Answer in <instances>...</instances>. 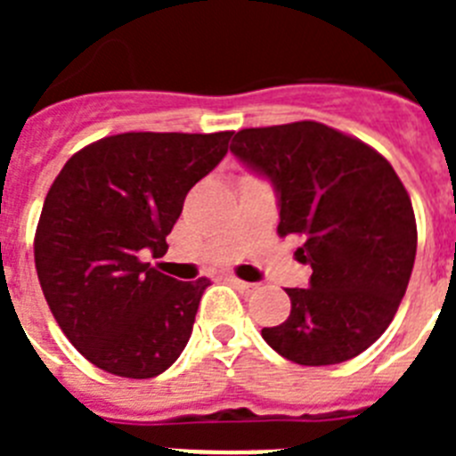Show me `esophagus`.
Here are the masks:
<instances>
[{
    "label": "esophagus",
    "mask_w": 456,
    "mask_h": 456,
    "mask_svg": "<svg viewBox=\"0 0 456 456\" xmlns=\"http://www.w3.org/2000/svg\"><path fill=\"white\" fill-rule=\"evenodd\" d=\"M231 285L240 289V292H253V289H257L256 283H247V281H240V278H231Z\"/></svg>",
    "instance_id": "obj_1"
}]
</instances>
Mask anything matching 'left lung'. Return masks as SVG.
<instances>
[{
    "label": "left lung",
    "mask_w": 456,
    "mask_h": 456,
    "mask_svg": "<svg viewBox=\"0 0 456 456\" xmlns=\"http://www.w3.org/2000/svg\"><path fill=\"white\" fill-rule=\"evenodd\" d=\"M231 152L272 180L278 235L301 237L310 288H288L292 310L263 329L299 365H336L374 345L393 322L416 260V215L386 157L315 120L240 130Z\"/></svg>",
    "instance_id": "1"
}]
</instances>
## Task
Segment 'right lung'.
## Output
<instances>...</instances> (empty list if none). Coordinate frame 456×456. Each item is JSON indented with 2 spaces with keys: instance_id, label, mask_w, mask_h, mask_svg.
<instances>
[{
  "instance_id": "obj_1",
  "label": "right lung",
  "mask_w": 456,
  "mask_h": 456,
  "mask_svg": "<svg viewBox=\"0 0 456 456\" xmlns=\"http://www.w3.org/2000/svg\"><path fill=\"white\" fill-rule=\"evenodd\" d=\"M231 136H104L52 183L36 228V272L56 324L95 368L151 379L183 354L209 281H175L143 256L167 253L189 189L224 159Z\"/></svg>"
}]
</instances>
